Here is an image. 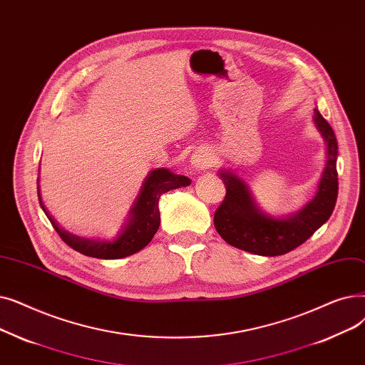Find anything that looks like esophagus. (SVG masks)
<instances>
[{"label":"esophagus","instance_id":"1","mask_svg":"<svg viewBox=\"0 0 365 365\" xmlns=\"http://www.w3.org/2000/svg\"><path fill=\"white\" fill-rule=\"evenodd\" d=\"M211 165H212V159L206 150L195 151L192 154V159H190V169L192 170H205Z\"/></svg>","mask_w":365,"mask_h":365}]
</instances>
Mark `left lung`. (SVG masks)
Listing matches in <instances>:
<instances>
[{
	"label": "left lung",
	"instance_id": "8db88e82",
	"mask_svg": "<svg viewBox=\"0 0 365 365\" xmlns=\"http://www.w3.org/2000/svg\"><path fill=\"white\" fill-rule=\"evenodd\" d=\"M314 121L327 145V160L314 199L296 214L282 218L269 215L257 205L244 180L230 169L220 170L225 197L215 211L214 225L229 245L255 255H284L304 244L331 217L339 192V147L331 126L318 108L314 111Z\"/></svg>",
	"mask_w": 365,
	"mask_h": 365
}]
</instances>
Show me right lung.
<instances>
[{
  "label": "right lung",
  "instance_id": "add662e5",
  "mask_svg": "<svg viewBox=\"0 0 365 365\" xmlns=\"http://www.w3.org/2000/svg\"><path fill=\"white\" fill-rule=\"evenodd\" d=\"M190 182H192L190 178L184 175H177V173H173L165 168L151 170L143 182L140 195H138L135 203L130 207L126 222L121 225L117 237L113 240L81 237L65 230L55 220V217H51V214L47 211L40 192V178L37 180V190L41 210L44 211L51 225H53V229L58 232V235L66 245L88 257H95L101 259H118L141 251L150 244L160 225V196L169 192V190L187 187L190 185Z\"/></svg>",
  "mask_w": 365,
  "mask_h": 365
}]
</instances>
